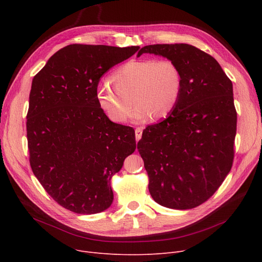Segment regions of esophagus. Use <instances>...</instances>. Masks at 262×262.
Here are the masks:
<instances>
[{
  "instance_id": "esophagus-1",
  "label": "esophagus",
  "mask_w": 262,
  "mask_h": 262,
  "mask_svg": "<svg viewBox=\"0 0 262 262\" xmlns=\"http://www.w3.org/2000/svg\"><path fill=\"white\" fill-rule=\"evenodd\" d=\"M135 135H136V140L139 141L140 138H141V136H142V127H137L135 129Z\"/></svg>"
}]
</instances>
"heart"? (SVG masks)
I'll use <instances>...</instances> for the list:
<instances>
[{"label": "heart", "instance_id": "heart-1", "mask_svg": "<svg viewBox=\"0 0 262 262\" xmlns=\"http://www.w3.org/2000/svg\"><path fill=\"white\" fill-rule=\"evenodd\" d=\"M116 93L100 85L95 98L102 112L113 122H125L136 105L133 119L144 122L167 118L180 101L183 89L181 69L170 59L130 60L110 76Z\"/></svg>", "mask_w": 262, "mask_h": 262}]
</instances>
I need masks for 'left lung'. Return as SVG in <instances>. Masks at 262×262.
<instances>
[{
    "mask_svg": "<svg viewBox=\"0 0 262 262\" xmlns=\"http://www.w3.org/2000/svg\"><path fill=\"white\" fill-rule=\"evenodd\" d=\"M143 53L159 55L181 69L180 101L167 119L148 125L138 142L156 203L192 209L207 201L228 175L233 160L237 113L232 82L209 54L186 45H153Z\"/></svg>",
    "mask_w": 262,
    "mask_h": 262,
    "instance_id": "1",
    "label": "left lung"
}]
</instances>
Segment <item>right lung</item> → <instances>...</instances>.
<instances>
[{
    "label": "right lung",
    "instance_id": "obj_1",
    "mask_svg": "<svg viewBox=\"0 0 262 262\" xmlns=\"http://www.w3.org/2000/svg\"><path fill=\"white\" fill-rule=\"evenodd\" d=\"M139 47L70 45L34 76L26 119L32 170L63 208L80 214L110 207L112 177L136 149L133 127L114 123L95 98L101 77Z\"/></svg>",
    "mask_w": 262,
    "mask_h": 262
}]
</instances>
